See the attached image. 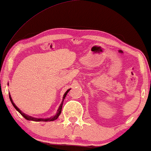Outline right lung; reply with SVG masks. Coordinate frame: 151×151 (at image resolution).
<instances>
[{
  "label": "right lung",
  "instance_id": "add662e5",
  "mask_svg": "<svg viewBox=\"0 0 151 151\" xmlns=\"http://www.w3.org/2000/svg\"><path fill=\"white\" fill-rule=\"evenodd\" d=\"M69 91H70V89H68V90L67 91L65 92V93L64 94L63 99V102H62L60 105V106H59V108H58V112H57L56 114H55L53 117H51V118H47V119L35 118V117H31V116H29V115H27L24 114V113H22V111H20V109H18L17 106H16L15 104H14V103L13 102V100H12V98H11V96H10V95H9V99H10V100H11V102L12 103V104H13V106H14V108H15V109H16V110H17V111H18V112H19V113H20V114H21V115H22V116H23V117H24V118L27 119V120H32V121H35V122H50V121H53V120H55V119H56L58 118V117L60 114V113H61L62 107H63V101H64V100H65L66 96H67V94L68 93V92H69Z\"/></svg>",
  "mask_w": 151,
  "mask_h": 151
}]
</instances>
